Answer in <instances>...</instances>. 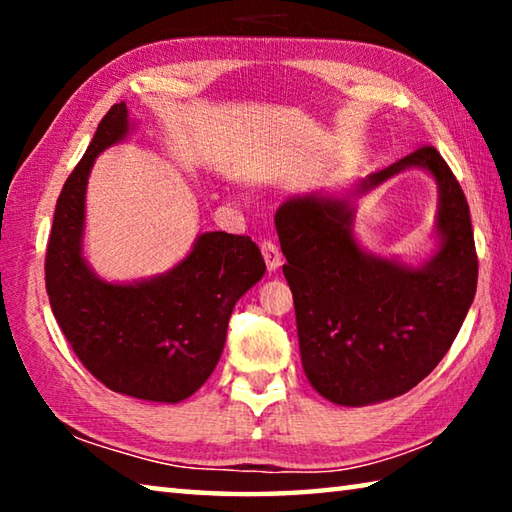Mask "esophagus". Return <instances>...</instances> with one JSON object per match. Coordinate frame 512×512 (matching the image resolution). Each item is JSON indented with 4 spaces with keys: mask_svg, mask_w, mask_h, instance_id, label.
<instances>
[{
    "mask_svg": "<svg viewBox=\"0 0 512 512\" xmlns=\"http://www.w3.org/2000/svg\"><path fill=\"white\" fill-rule=\"evenodd\" d=\"M262 255H264L268 271H277V268L282 266V253H280V248L275 246V241H271V239L262 241Z\"/></svg>",
    "mask_w": 512,
    "mask_h": 512,
    "instance_id": "1",
    "label": "esophagus"
}]
</instances>
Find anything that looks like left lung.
<instances>
[{
  "instance_id": "obj_1",
  "label": "left lung",
  "mask_w": 512,
  "mask_h": 512,
  "mask_svg": "<svg viewBox=\"0 0 512 512\" xmlns=\"http://www.w3.org/2000/svg\"><path fill=\"white\" fill-rule=\"evenodd\" d=\"M440 187L443 246L422 268L366 255L352 237L350 203L291 198L275 214L305 375L329 402L363 406L418 386L452 348L479 277L470 205L431 144L370 173L363 189L404 169Z\"/></svg>"
}]
</instances>
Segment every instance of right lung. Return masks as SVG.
Listing matches in <instances>:
<instances>
[{
	"label": "right lung",
	"instance_id": "obj_1",
	"mask_svg": "<svg viewBox=\"0 0 512 512\" xmlns=\"http://www.w3.org/2000/svg\"><path fill=\"white\" fill-rule=\"evenodd\" d=\"M126 131V103H115L65 180L47 241V296L92 377L115 393L173 404L212 375L232 309L266 264L250 237L205 232L167 275L140 284L99 280L81 255L85 185L94 158Z\"/></svg>",
	"mask_w": 512,
	"mask_h": 512
}]
</instances>
